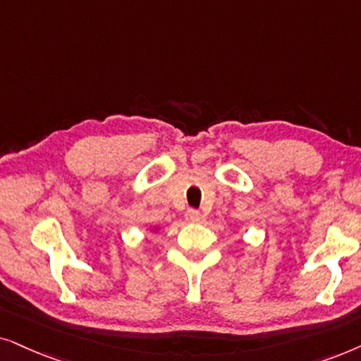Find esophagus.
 <instances>
[{
	"label": "esophagus",
	"instance_id": "esophagus-1",
	"mask_svg": "<svg viewBox=\"0 0 361 361\" xmlns=\"http://www.w3.org/2000/svg\"><path fill=\"white\" fill-rule=\"evenodd\" d=\"M185 218H186V221H190V223H201L204 216L201 214L198 209H188V211H186Z\"/></svg>",
	"mask_w": 361,
	"mask_h": 361
}]
</instances>
